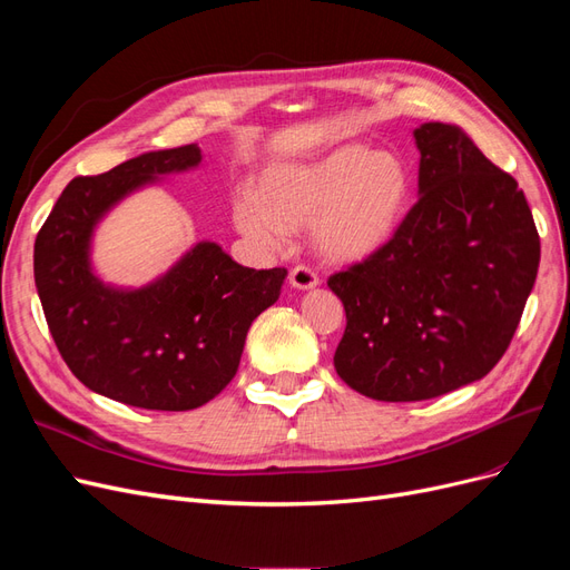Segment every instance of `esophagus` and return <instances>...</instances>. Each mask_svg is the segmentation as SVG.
<instances>
[{
  "mask_svg": "<svg viewBox=\"0 0 570 570\" xmlns=\"http://www.w3.org/2000/svg\"><path fill=\"white\" fill-rule=\"evenodd\" d=\"M289 285L295 289H314L318 285V275L312 268L297 266L289 271Z\"/></svg>",
  "mask_w": 570,
  "mask_h": 570,
  "instance_id": "1",
  "label": "esophagus"
}]
</instances>
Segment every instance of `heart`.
I'll list each match as a JSON object with an SVG mask.
<instances>
[{
  "label": "heart",
  "mask_w": 570,
  "mask_h": 570,
  "mask_svg": "<svg viewBox=\"0 0 570 570\" xmlns=\"http://www.w3.org/2000/svg\"><path fill=\"white\" fill-rule=\"evenodd\" d=\"M411 199V170L396 151L340 145L312 161L268 166L258 193L233 199L237 233L278 252L289 233L312 226V245L331 264H358L383 252Z\"/></svg>",
  "instance_id": "obj_1"
}]
</instances>
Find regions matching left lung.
Returning a JSON list of instances; mask_svg holds the SVG:
<instances>
[{"label": "left lung", "mask_w": 570, "mask_h": 570, "mask_svg": "<svg viewBox=\"0 0 570 570\" xmlns=\"http://www.w3.org/2000/svg\"><path fill=\"white\" fill-rule=\"evenodd\" d=\"M419 202L392 243L327 287L347 327L335 371L377 402H421L485 377L540 266L523 189L459 126L421 124Z\"/></svg>", "instance_id": "obj_1"}]
</instances>
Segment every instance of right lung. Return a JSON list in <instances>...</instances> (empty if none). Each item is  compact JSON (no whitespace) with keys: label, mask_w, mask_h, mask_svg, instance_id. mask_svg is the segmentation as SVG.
<instances>
[{"label":"right lung","mask_w":570,"mask_h":570,"mask_svg":"<svg viewBox=\"0 0 570 570\" xmlns=\"http://www.w3.org/2000/svg\"><path fill=\"white\" fill-rule=\"evenodd\" d=\"M197 145L145 151L92 178H73L36 239V285L49 333L78 381L114 402L189 411L226 387L254 318L281 297L285 268L254 271L199 239L157 278L107 283L95 271L99 223L168 176L202 166Z\"/></svg>","instance_id":"add662e5"}]
</instances>
